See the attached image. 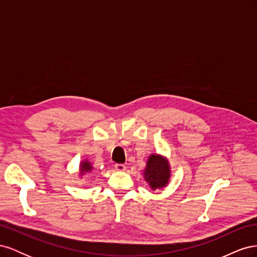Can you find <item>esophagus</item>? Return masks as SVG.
I'll list each match as a JSON object with an SVG mask.
<instances>
[{
  "mask_svg": "<svg viewBox=\"0 0 257 257\" xmlns=\"http://www.w3.org/2000/svg\"><path fill=\"white\" fill-rule=\"evenodd\" d=\"M114 168L115 170H118V172H124V170L126 169V166L124 164H115Z\"/></svg>",
  "mask_w": 257,
  "mask_h": 257,
  "instance_id": "obj_1",
  "label": "esophagus"
}]
</instances>
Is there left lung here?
<instances>
[{
  "label": "left lung",
  "instance_id": "1",
  "mask_svg": "<svg viewBox=\"0 0 257 257\" xmlns=\"http://www.w3.org/2000/svg\"><path fill=\"white\" fill-rule=\"evenodd\" d=\"M143 175L145 181L152 190L165 188L170 178L169 163L160 154H151L147 161Z\"/></svg>",
  "mask_w": 257,
  "mask_h": 257
}]
</instances>
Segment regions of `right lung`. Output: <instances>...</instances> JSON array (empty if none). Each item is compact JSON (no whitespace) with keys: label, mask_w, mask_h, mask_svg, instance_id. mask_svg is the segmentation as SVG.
<instances>
[{"label":"right lung","mask_w":257,"mask_h":257,"mask_svg":"<svg viewBox=\"0 0 257 257\" xmlns=\"http://www.w3.org/2000/svg\"><path fill=\"white\" fill-rule=\"evenodd\" d=\"M79 168H80V175L81 176L84 175V174H89L90 172H92V169H93L91 163L89 161H87V160L81 162Z\"/></svg>","instance_id":"1"}]
</instances>
